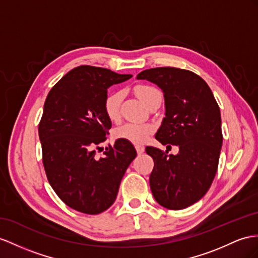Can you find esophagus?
<instances>
[{
  "instance_id": "34e87169",
  "label": "esophagus",
  "mask_w": 258,
  "mask_h": 258,
  "mask_svg": "<svg viewBox=\"0 0 258 258\" xmlns=\"http://www.w3.org/2000/svg\"><path fill=\"white\" fill-rule=\"evenodd\" d=\"M136 151H137L138 155H142L145 151V147L141 146V145H136Z\"/></svg>"
}]
</instances>
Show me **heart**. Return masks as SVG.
I'll return each instance as SVG.
<instances>
[{
	"instance_id": "heart-1",
	"label": "heart",
	"mask_w": 258,
	"mask_h": 258,
	"mask_svg": "<svg viewBox=\"0 0 258 258\" xmlns=\"http://www.w3.org/2000/svg\"><path fill=\"white\" fill-rule=\"evenodd\" d=\"M137 97L141 99L142 102L147 105L149 100L153 98L158 91L156 88L147 85H140L135 88ZM122 96L120 92H111L104 99L103 110L104 113L112 121H115L120 116V105ZM153 132V126L150 124L134 123L128 122L121 125L115 131V136L120 140H125L133 144H143L147 140L149 134Z\"/></svg>"
}]
</instances>
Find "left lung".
Masks as SVG:
<instances>
[{
	"label": "left lung",
	"mask_w": 258,
	"mask_h": 258,
	"mask_svg": "<svg viewBox=\"0 0 258 258\" xmlns=\"http://www.w3.org/2000/svg\"><path fill=\"white\" fill-rule=\"evenodd\" d=\"M137 79L163 92L166 113L156 140L179 146L177 155L146 147L155 162L151 193L164 208L184 209L207 193L216 175L222 146L219 105L206 82L190 71L156 68L141 72Z\"/></svg>",
	"instance_id": "obj_1"
}]
</instances>
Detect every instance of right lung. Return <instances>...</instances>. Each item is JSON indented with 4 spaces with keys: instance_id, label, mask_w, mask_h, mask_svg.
Returning a JSON list of instances; mask_svg holds the SVG:
<instances>
[{
    "instance_id": "1",
    "label": "right lung",
    "mask_w": 258,
    "mask_h": 258,
    "mask_svg": "<svg viewBox=\"0 0 258 258\" xmlns=\"http://www.w3.org/2000/svg\"><path fill=\"white\" fill-rule=\"evenodd\" d=\"M131 77L81 65L62 77L45 99L39 124L45 173L57 196L81 213L100 214L114 203L137 155L131 142L120 138L101 157L95 150L112 125L103 110L108 88Z\"/></svg>"
}]
</instances>
